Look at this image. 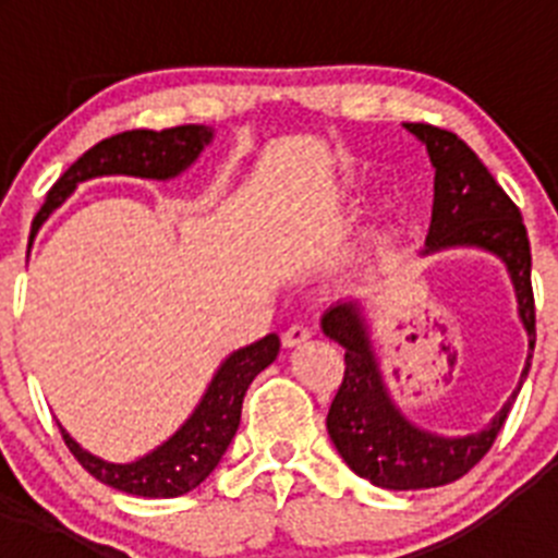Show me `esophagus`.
Returning a JSON list of instances; mask_svg holds the SVG:
<instances>
[{
    "instance_id": "1",
    "label": "esophagus",
    "mask_w": 558,
    "mask_h": 558,
    "mask_svg": "<svg viewBox=\"0 0 558 558\" xmlns=\"http://www.w3.org/2000/svg\"><path fill=\"white\" fill-rule=\"evenodd\" d=\"M310 327H304V324H290L288 329H284V335H282V340H284V347H299V343H304V340L310 338Z\"/></svg>"
}]
</instances>
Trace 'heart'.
Listing matches in <instances>:
<instances>
[{"label":"heart","instance_id":"1","mask_svg":"<svg viewBox=\"0 0 558 558\" xmlns=\"http://www.w3.org/2000/svg\"><path fill=\"white\" fill-rule=\"evenodd\" d=\"M338 201H340V204H352V201H354L352 186H343V190L338 192Z\"/></svg>","mask_w":558,"mask_h":558}]
</instances>
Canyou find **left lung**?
I'll return each mask as SVG.
<instances>
[{"mask_svg":"<svg viewBox=\"0 0 558 558\" xmlns=\"http://www.w3.org/2000/svg\"><path fill=\"white\" fill-rule=\"evenodd\" d=\"M405 128L422 140L436 167L433 220L422 254L463 245L500 256L514 284L517 313L529 332L531 354L522 368L525 379L534 357L536 310L531 288V243L520 209L456 133L425 122H405ZM322 329L347 349V372L327 416L329 438L340 458L349 463V470L383 489H433L466 475L495 445L511 402L522 388L520 379V388L481 433L458 438L436 436L413 425L393 405L357 302L329 307L322 318Z\"/></svg>","mask_w":558,"mask_h":558,"instance_id":"obj_1","label":"left lung"}]
</instances>
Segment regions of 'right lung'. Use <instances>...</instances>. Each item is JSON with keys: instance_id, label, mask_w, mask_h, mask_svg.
I'll return each instance as SVG.
<instances>
[{"instance_id": "add662e5", "label": "right lung", "mask_w": 558, "mask_h": 558, "mask_svg": "<svg viewBox=\"0 0 558 558\" xmlns=\"http://www.w3.org/2000/svg\"><path fill=\"white\" fill-rule=\"evenodd\" d=\"M211 136L215 131L206 125H179L167 131H125L111 140L97 142L52 184L41 211L36 215V229L66 201V195L75 192L81 181L97 179V175L175 179L198 159ZM276 354H279V335L274 332L251 347L231 352L220 363L204 399L184 425L172 433L165 445L131 463H111L92 456L63 427L61 436L83 470L111 489L140 497L186 495L211 475L223 452L229 450L231 438L240 427L245 391L256 374L274 363Z\"/></svg>"}]
</instances>
